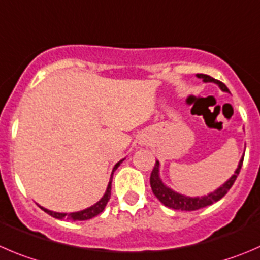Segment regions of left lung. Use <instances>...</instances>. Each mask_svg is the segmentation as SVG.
<instances>
[{
  "label": "left lung",
  "instance_id": "left-lung-1",
  "mask_svg": "<svg viewBox=\"0 0 260 260\" xmlns=\"http://www.w3.org/2000/svg\"><path fill=\"white\" fill-rule=\"evenodd\" d=\"M197 77L198 79H202L205 82H213V84L218 85V87H220L222 91L230 92L225 84H222V82L218 81V80H215L213 77L208 76V75L198 74ZM243 161H244V155L243 157H241V160L239 161L238 169L235 170L234 175L231 176L228 181H225L220 188L211 191V193L207 194V196H203V197H188V196H184V194L178 193V191L173 190V189H170L169 186H166L160 178V162L156 161L155 166H153V170L150 176L151 188H152V191L156 196V198H157L164 206H166V207L173 208V210H180V211L200 210V208L207 207V206L220 201L221 198H222L223 196L230 190V188L233 186V184L235 183L236 178H238L239 173H240V169L241 166H243Z\"/></svg>",
  "mask_w": 260,
  "mask_h": 260
}]
</instances>
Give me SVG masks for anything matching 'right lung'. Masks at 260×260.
<instances>
[{
    "label": "right lung",
    "instance_id": "obj_1",
    "mask_svg": "<svg viewBox=\"0 0 260 260\" xmlns=\"http://www.w3.org/2000/svg\"><path fill=\"white\" fill-rule=\"evenodd\" d=\"M124 161V158L120 161H118L117 164H115V166L113 168V171H112V176H110V180H109V184H108V188L107 190H105V194L102 197V200L99 201V202H96L95 205H92L91 207L89 208H85V210L82 211H77V212H71V213H60V212H53V211H49L47 210V208L42 207V206H39L40 208H42L44 212H47L48 215H50L52 217L54 218H58V220H63V218H67V220L70 221H86V220H90V218L95 217V216H98L99 213H102L103 211H104L105 206H107L108 201H109L110 198V190H112V179H113V174H114V171L117 170L118 166L120 165V164Z\"/></svg>",
    "mask_w": 260,
    "mask_h": 260
}]
</instances>
